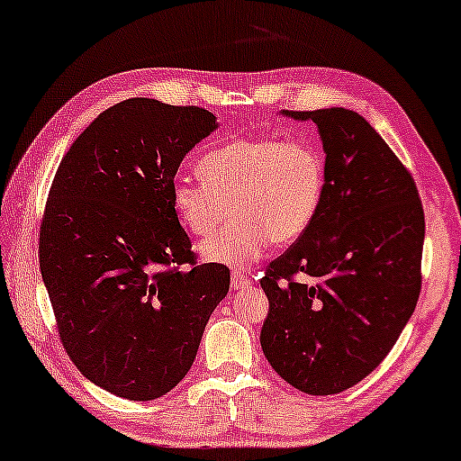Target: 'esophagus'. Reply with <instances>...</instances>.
<instances>
[{
    "label": "esophagus",
    "mask_w": 461,
    "mask_h": 461,
    "mask_svg": "<svg viewBox=\"0 0 461 461\" xmlns=\"http://www.w3.org/2000/svg\"><path fill=\"white\" fill-rule=\"evenodd\" d=\"M230 285H231V292H240V290H244V287L250 285V279L244 277V275H240V273H233Z\"/></svg>",
    "instance_id": "34e87169"
}]
</instances>
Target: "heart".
<instances>
[{
  "mask_svg": "<svg viewBox=\"0 0 461 461\" xmlns=\"http://www.w3.org/2000/svg\"><path fill=\"white\" fill-rule=\"evenodd\" d=\"M201 176H176L171 203L184 228L204 238L228 217L233 221L201 246L211 263L244 269L275 242L294 244L311 225L325 194V161L312 144L281 139H236L212 149Z\"/></svg>",
  "mask_w": 461,
  "mask_h": 461,
  "instance_id": "1",
  "label": "heart"
}]
</instances>
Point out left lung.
I'll use <instances>...</instances> for the list:
<instances>
[{"label":"left lung","instance_id":"8db88e82","mask_svg":"<svg viewBox=\"0 0 461 461\" xmlns=\"http://www.w3.org/2000/svg\"><path fill=\"white\" fill-rule=\"evenodd\" d=\"M281 115L317 126L325 194L311 230L260 279V346L292 387L333 395L379 366L414 312L424 211L410 171L360 113Z\"/></svg>","mask_w":461,"mask_h":461}]
</instances>
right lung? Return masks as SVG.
Here are the masks:
<instances>
[{"instance_id": "1", "label": "right lung", "mask_w": 461, "mask_h": 461, "mask_svg": "<svg viewBox=\"0 0 461 461\" xmlns=\"http://www.w3.org/2000/svg\"><path fill=\"white\" fill-rule=\"evenodd\" d=\"M217 126L201 107L115 103L51 184L39 263L61 343L88 381L123 400L174 389L228 296L230 269L196 265L171 203L182 159Z\"/></svg>"}]
</instances>
